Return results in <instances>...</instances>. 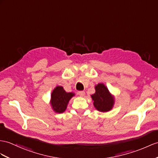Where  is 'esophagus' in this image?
<instances>
[{"mask_svg": "<svg viewBox=\"0 0 158 158\" xmlns=\"http://www.w3.org/2000/svg\"><path fill=\"white\" fill-rule=\"evenodd\" d=\"M78 94H79V96L80 97H83L84 95H85V92H84V91H78Z\"/></svg>", "mask_w": 158, "mask_h": 158, "instance_id": "esophagus-1", "label": "esophagus"}]
</instances>
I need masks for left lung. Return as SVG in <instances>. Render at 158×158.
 Listing matches in <instances>:
<instances>
[{
  "instance_id": "left-lung-1",
  "label": "left lung",
  "mask_w": 158,
  "mask_h": 158,
  "mask_svg": "<svg viewBox=\"0 0 158 158\" xmlns=\"http://www.w3.org/2000/svg\"><path fill=\"white\" fill-rule=\"evenodd\" d=\"M95 93L90 97L93 101L95 109L100 112H108L113 109L114 97L110 94L109 89L103 83H99L95 87Z\"/></svg>"
}]
</instances>
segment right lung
Segmentation results:
<instances>
[{
	"label": "right lung",
	"mask_w": 158,
	"mask_h": 158,
	"mask_svg": "<svg viewBox=\"0 0 158 158\" xmlns=\"http://www.w3.org/2000/svg\"><path fill=\"white\" fill-rule=\"evenodd\" d=\"M75 96L74 92H66L61 86H56L51 94L50 105L53 110L56 113H64L70 100Z\"/></svg>",
	"instance_id": "add662e5"
}]
</instances>
